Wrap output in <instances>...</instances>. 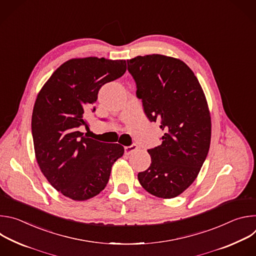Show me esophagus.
Segmentation results:
<instances>
[{
    "label": "esophagus",
    "instance_id": "obj_1",
    "mask_svg": "<svg viewBox=\"0 0 256 256\" xmlns=\"http://www.w3.org/2000/svg\"><path fill=\"white\" fill-rule=\"evenodd\" d=\"M136 150H138V144H132L130 146H126V147H124V153L126 155H130V154L134 153Z\"/></svg>",
    "mask_w": 256,
    "mask_h": 256
}]
</instances>
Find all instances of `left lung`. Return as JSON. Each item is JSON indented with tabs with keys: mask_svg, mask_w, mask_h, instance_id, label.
Returning a JSON list of instances; mask_svg holds the SVG:
<instances>
[{
	"mask_svg": "<svg viewBox=\"0 0 256 256\" xmlns=\"http://www.w3.org/2000/svg\"><path fill=\"white\" fill-rule=\"evenodd\" d=\"M144 114L165 132L162 144L149 149L150 167L138 174L151 194L172 198L196 178L208 153L210 116L194 72L184 62L149 54L128 60Z\"/></svg>",
	"mask_w": 256,
	"mask_h": 256,
	"instance_id": "8db88e82",
	"label": "left lung"
}]
</instances>
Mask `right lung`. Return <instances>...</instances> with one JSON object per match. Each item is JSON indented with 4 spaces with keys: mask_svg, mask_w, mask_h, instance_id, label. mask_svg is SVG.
<instances>
[{
    "mask_svg": "<svg viewBox=\"0 0 256 256\" xmlns=\"http://www.w3.org/2000/svg\"><path fill=\"white\" fill-rule=\"evenodd\" d=\"M126 70L124 60L72 58L56 70L36 98L31 120L36 160L50 184L66 198L97 196L124 153L122 146L88 138L80 128H88L84 114L95 112L100 88Z\"/></svg>",
    "mask_w": 256,
    "mask_h": 256,
    "instance_id": "add662e5",
    "label": "right lung"
}]
</instances>
